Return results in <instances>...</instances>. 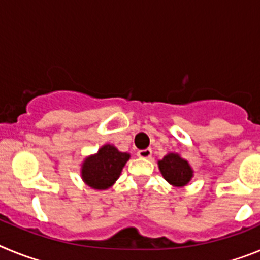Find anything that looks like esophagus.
<instances>
[{"instance_id": "obj_1", "label": "esophagus", "mask_w": 260, "mask_h": 260, "mask_svg": "<svg viewBox=\"0 0 260 260\" xmlns=\"http://www.w3.org/2000/svg\"><path fill=\"white\" fill-rule=\"evenodd\" d=\"M137 155L141 158H150L152 156V150L151 148H146V150H139Z\"/></svg>"}]
</instances>
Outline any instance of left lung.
<instances>
[{"label":"left lung","mask_w":260,"mask_h":260,"mask_svg":"<svg viewBox=\"0 0 260 260\" xmlns=\"http://www.w3.org/2000/svg\"><path fill=\"white\" fill-rule=\"evenodd\" d=\"M158 168L165 180L174 186H185L192 177L189 162L177 153L164 156V158L158 161Z\"/></svg>","instance_id":"left-lung-1"}]
</instances>
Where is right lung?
I'll list each match as a JSON object with an SVG mask.
<instances>
[{"label": "right lung", "instance_id": "1", "mask_svg": "<svg viewBox=\"0 0 260 260\" xmlns=\"http://www.w3.org/2000/svg\"><path fill=\"white\" fill-rule=\"evenodd\" d=\"M128 158V153L119 152L110 144L102 147L95 156L86 158L84 161L82 169L84 182L93 189H108L116 182Z\"/></svg>", "mask_w": 260, "mask_h": 260}]
</instances>
